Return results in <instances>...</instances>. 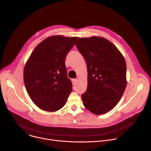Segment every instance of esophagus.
I'll use <instances>...</instances> for the list:
<instances>
[{
  "mask_svg": "<svg viewBox=\"0 0 151 151\" xmlns=\"http://www.w3.org/2000/svg\"><path fill=\"white\" fill-rule=\"evenodd\" d=\"M77 82H78V80H77L76 79H73V80H72L73 85H76V83H77Z\"/></svg>",
  "mask_w": 151,
  "mask_h": 151,
  "instance_id": "34e87169",
  "label": "esophagus"
}]
</instances>
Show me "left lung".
<instances>
[{
  "instance_id": "8db88e82",
  "label": "left lung",
  "mask_w": 151,
  "mask_h": 151,
  "mask_svg": "<svg viewBox=\"0 0 151 151\" xmlns=\"http://www.w3.org/2000/svg\"><path fill=\"white\" fill-rule=\"evenodd\" d=\"M76 47L87 63V89L81 95L88 111L101 115L112 110L127 86V66L118 48L104 37L78 38Z\"/></svg>"
}]
</instances>
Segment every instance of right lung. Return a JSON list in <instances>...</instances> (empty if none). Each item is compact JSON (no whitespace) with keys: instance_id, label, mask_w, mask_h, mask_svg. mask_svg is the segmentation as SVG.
<instances>
[{"instance_id":"obj_1","label":"right lung","mask_w":151,"mask_h":151,"mask_svg":"<svg viewBox=\"0 0 151 151\" xmlns=\"http://www.w3.org/2000/svg\"><path fill=\"white\" fill-rule=\"evenodd\" d=\"M78 37L52 36L35 48L24 69L27 92L42 110L55 112L65 105L72 90L65 58Z\"/></svg>"}]
</instances>
